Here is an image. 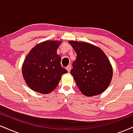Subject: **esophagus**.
<instances>
[{
  "instance_id": "34e87169",
  "label": "esophagus",
  "mask_w": 133,
  "mask_h": 133,
  "mask_svg": "<svg viewBox=\"0 0 133 133\" xmlns=\"http://www.w3.org/2000/svg\"><path fill=\"white\" fill-rule=\"evenodd\" d=\"M66 69L68 70V71L69 72L70 71H71V65H69L68 67L66 68Z\"/></svg>"
}]
</instances>
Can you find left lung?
I'll use <instances>...</instances> for the list:
<instances>
[{"label": "left lung", "instance_id": "1", "mask_svg": "<svg viewBox=\"0 0 133 133\" xmlns=\"http://www.w3.org/2000/svg\"><path fill=\"white\" fill-rule=\"evenodd\" d=\"M76 51V60L71 71L77 88L84 95L101 94L112 77V68L104 52L96 45L84 42L69 41Z\"/></svg>", "mask_w": 133, "mask_h": 133}]
</instances>
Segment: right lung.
<instances>
[{
    "label": "right lung",
    "mask_w": 133,
    "mask_h": 133,
    "mask_svg": "<svg viewBox=\"0 0 133 133\" xmlns=\"http://www.w3.org/2000/svg\"><path fill=\"white\" fill-rule=\"evenodd\" d=\"M62 41H46L30 50L22 68V76L30 89L41 94L52 92L59 84L62 74L68 72L61 64L57 54Z\"/></svg>",
    "instance_id": "add662e5"
}]
</instances>
